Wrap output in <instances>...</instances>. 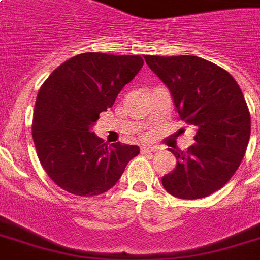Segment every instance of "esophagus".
Listing matches in <instances>:
<instances>
[{
  "label": "esophagus",
  "mask_w": 260,
  "mask_h": 260,
  "mask_svg": "<svg viewBox=\"0 0 260 260\" xmlns=\"http://www.w3.org/2000/svg\"><path fill=\"white\" fill-rule=\"evenodd\" d=\"M158 151V147H148V146H143L142 147V152L143 154H154Z\"/></svg>",
  "instance_id": "34e87169"
}]
</instances>
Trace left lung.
<instances>
[{"mask_svg":"<svg viewBox=\"0 0 260 260\" xmlns=\"http://www.w3.org/2000/svg\"><path fill=\"white\" fill-rule=\"evenodd\" d=\"M144 59L169 87L181 120L196 129L187 151L169 148L177 166L163 175V187L183 200L208 197L230 181L246 154L251 117L242 90L228 71L198 56Z\"/></svg>","mask_w":260,"mask_h":260,"instance_id":"8db88e82","label":"left lung"}]
</instances>
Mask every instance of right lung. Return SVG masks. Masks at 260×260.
Here are the masks:
<instances>
[{"instance_id": "1", "label": "right lung", "mask_w": 260, "mask_h": 260, "mask_svg": "<svg viewBox=\"0 0 260 260\" xmlns=\"http://www.w3.org/2000/svg\"><path fill=\"white\" fill-rule=\"evenodd\" d=\"M143 63L140 55L85 52L62 63L43 83L32 136L43 169L59 187L81 197L105 193L140 152L120 142L108 146L93 126Z\"/></svg>"}]
</instances>
